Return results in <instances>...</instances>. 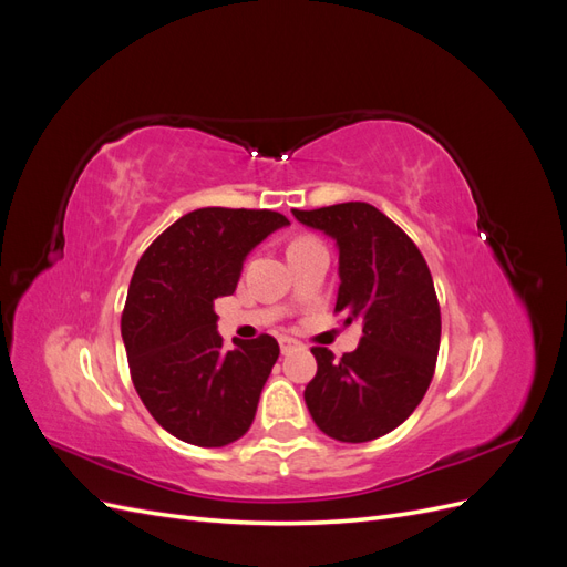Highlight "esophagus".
<instances>
[{
  "label": "esophagus",
  "mask_w": 567,
  "mask_h": 567,
  "mask_svg": "<svg viewBox=\"0 0 567 567\" xmlns=\"http://www.w3.org/2000/svg\"><path fill=\"white\" fill-rule=\"evenodd\" d=\"M279 346H281V352L288 354V352H293V350H300L302 342L296 340V338H290V336H281L279 338Z\"/></svg>",
  "instance_id": "1"
}]
</instances>
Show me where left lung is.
<instances>
[{"label": "left lung", "instance_id": "obj_1", "mask_svg": "<svg viewBox=\"0 0 567 567\" xmlns=\"http://www.w3.org/2000/svg\"><path fill=\"white\" fill-rule=\"evenodd\" d=\"M307 227L336 238L340 288L336 315L362 321V340L340 359L312 348L317 375L305 388L321 433L369 442L404 423L433 381L440 350V302L416 244L369 203L293 210Z\"/></svg>", "mask_w": 567, "mask_h": 567}]
</instances>
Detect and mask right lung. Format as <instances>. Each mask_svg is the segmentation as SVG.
Listing matches in <instances>:
<instances>
[{
	"instance_id": "add662e5",
	"label": "right lung",
	"mask_w": 567,
	"mask_h": 567,
	"mask_svg": "<svg viewBox=\"0 0 567 567\" xmlns=\"http://www.w3.org/2000/svg\"><path fill=\"white\" fill-rule=\"evenodd\" d=\"M288 219L274 210L200 208L179 217L136 265L120 331L148 414L196 447L244 437L279 359L262 333L225 350L215 300L231 296L246 255Z\"/></svg>"
}]
</instances>
